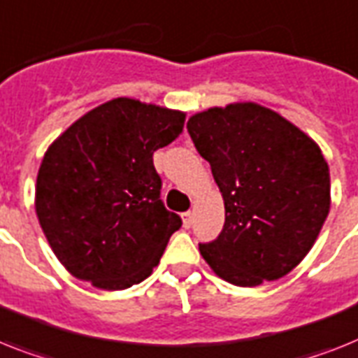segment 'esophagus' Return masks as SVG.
Returning <instances> with one entry per match:
<instances>
[{
    "mask_svg": "<svg viewBox=\"0 0 358 358\" xmlns=\"http://www.w3.org/2000/svg\"><path fill=\"white\" fill-rule=\"evenodd\" d=\"M182 222H184L185 229L191 228V224H193V215H191V211H185V213H182Z\"/></svg>",
    "mask_w": 358,
    "mask_h": 358,
    "instance_id": "esophagus-1",
    "label": "esophagus"
}]
</instances>
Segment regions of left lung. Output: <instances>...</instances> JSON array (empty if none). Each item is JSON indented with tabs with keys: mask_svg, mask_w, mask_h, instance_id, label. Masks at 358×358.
I'll use <instances>...</instances> for the list:
<instances>
[{
	"mask_svg": "<svg viewBox=\"0 0 358 358\" xmlns=\"http://www.w3.org/2000/svg\"><path fill=\"white\" fill-rule=\"evenodd\" d=\"M187 130L224 200V228L200 245L209 268L237 287L289 274L309 254L331 208L329 165L318 143L252 101L194 113Z\"/></svg>",
	"mask_w": 358,
	"mask_h": 358,
	"instance_id": "obj_1",
	"label": "left lung"
}]
</instances>
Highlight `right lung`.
<instances>
[{"label": "right lung", "mask_w": 358, "mask_h": 358, "mask_svg": "<svg viewBox=\"0 0 358 358\" xmlns=\"http://www.w3.org/2000/svg\"><path fill=\"white\" fill-rule=\"evenodd\" d=\"M185 112L117 97L78 117L43 154L34 208L69 274L103 290L141 283L182 219L159 200L154 150L178 138Z\"/></svg>", "instance_id": "right-lung-1"}]
</instances>
